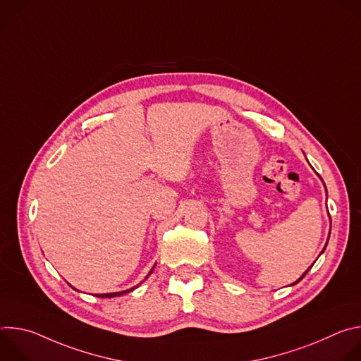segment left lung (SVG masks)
Returning a JSON list of instances; mask_svg holds the SVG:
<instances>
[{"mask_svg":"<svg viewBox=\"0 0 361 361\" xmlns=\"http://www.w3.org/2000/svg\"><path fill=\"white\" fill-rule=\"evenodd\" d=\"M327 243H329V240H327ZM326 245H327V244H326ZM324 248H326V247H324ZM323 251H324V250H323ZM323 251H322V252H323ZM312 267H313V266H310V269H312ZM310 269H308V270H310ZM308 270H307V271H305V273H304V274H302V276H301V277H300V279H298V280H297V281H295V283H298V281H301V280H302V279H304V276H305V274H307V273H308ZM295 283H293V284H295Z\"/></svg>","mask_w":361,"mask_h":361,"instance_id":"obj_1","label":"left lung"}]
</instances>
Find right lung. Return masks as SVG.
Segmentation results:
<instances>
[{
  "instance_id": "1",
  "label": "right lung",
  "mask_w": 361,
  "mask_h": 361,
  "mask_svg": "<svg viewBox=\"0 0 361 361\" xmlns=\"http://www.w3.org/2000/svg\"><path fill=\"white\" fill-rule=\"evenodd\" d=\"M154 267H156V266H154ZM154 267L151 269V271L148 273V276L152 273ZM148 276H147V277H148ZM147 277H145V279H147ZM138 286H140V284H138ZM138 286H135V287H133V288H130V290H126V291H118V293H109V294H98V297H117V295H123V294H126V293H130V291L135 290Z\"/></svg>"
}]
</instances>
